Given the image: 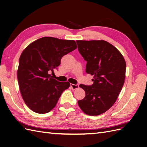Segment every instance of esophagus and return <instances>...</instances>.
<instances>
[{
  "label": "esophagus",
  "mask_w": 147,
  "mask_h": 147,
  "mask_svg": "<svg viewBox=\"0 0 147 147\" xmlns=\"http://www.w3.org/2000/svg\"><path fill=\"white\" fill-rule=\"evenodd\" d=\"M79 87V84H71V88L73 89V90L78 88Z\"/></svg>",
  "instance_id": "obj_1"
}]
</instances>
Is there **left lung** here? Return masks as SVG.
<instances>
[{"mask_svg":"<svg viewBox=\"0 0 147 147\" xmlns=\"http://www.w3.org/2000/svg\"><path fill=\"white\" fill-rule=\"evenodd\" d=\"M78 51L87 61L86 73L93 76V84H80L86 96L78 105L88 115L105 113L113 106L123 86L126 62L115 47L104 40H77Z\"/></svg>","mask_w":147,"mask_h":147,"instance_id":"obj_1","label":"left lung"}]
</instances>
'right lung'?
I'll list each match as a JSON object with an SVG mask.
<instances>
[{
    "label": "right lung",
    "instance_id": "right-lung-1",
    "mask_svg": "<svg viewBox=\"0 0 147 147\" xmlns=\"http://www.w3.org/2000/svg\"><path fill=\"white\" fill-rule=\"evenodd\" d=\"M77 48L74 40L42 37L32 42L22 53L18 80L26 105L36 113H46L56 106L61 93L70 86L49 74L57 69L61 58Z\"/></svg>",
    "mask_w": 147,
    "mask_h": 147
}]
</instances>
